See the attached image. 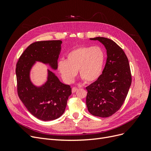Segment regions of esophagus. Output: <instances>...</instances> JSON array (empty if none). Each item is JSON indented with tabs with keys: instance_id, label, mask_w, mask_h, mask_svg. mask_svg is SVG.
Masks as SVG:
<instances>
[{
	"instance_id": "esophagus-1",
	"label": "esophagus",
	"mask_w": 151,
	"mask_h": 151,
	"mask_svg": "<svg viewBox=\"0 0 151 151\" xmlns=\"http://www.w3.org/2000/svg\"><path fill=\"white\" fill-rule=\"evenodd\" d=\"M77 90H78V88H76V87H74V88H72V93H74Z\"/></svg>"
}]
</instances>
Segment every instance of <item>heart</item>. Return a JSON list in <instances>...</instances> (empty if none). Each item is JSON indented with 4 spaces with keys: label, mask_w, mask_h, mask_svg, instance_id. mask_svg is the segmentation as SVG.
Returning a JSON list of instances; mask_svg holds the SVG:
<instances>
[{
    "label": "heart",
    "mask_w": 151,
    "mask_h": 151,
    "mask_svg": "<svg viewBox=\"0 0 151 151\" xmlns=\"http://www.w3.org/2000/svg\"><path fill=\"white\" fill-rule=\"evenodd\" d=\"M67 60L58 62V70L66 83L74 81L79 70V76L86 83H93L101 76L105 60L103 50L99 47L83 46L72 50Z\"/></svg>",
    "instance_id": "obj_1"
}]
</instances>
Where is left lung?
<instances>
[{
  "label": "left lung",
  "instance_id": "1",
  "mask_svg": "<svg viewBox=\"0 0 151 151\" xmlns=\"http://www.w3.org/2000/svg\"><path fill=\"white\" fill-rule=\"evenodd\" d=\"M98 40L106 49V63L102 74L86 87V105L94 116L109 117L122 106L132 83L129 60L123 50L113 40L104 37Z\"/></svg>",
  "mask_w": 151,
  "mask_h": 151
}]
</instances>
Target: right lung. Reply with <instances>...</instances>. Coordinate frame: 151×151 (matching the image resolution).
<instances>
[{"mask_svg":"<svg viewBox=\"0 0 151 151\" xmlns=\"http://www.w3.org/2000/svg\"><path fill=\"white\" fill-rule=\"evenodd\" d=\"M60 40L36 42L31 44L18 60L16 74L18 96L27 109L39 120H55L64 113L72 89L48 70L47 81L40 87L30 79V70L36 62L48 64L56 70L61 51Z\"/></svg>","mask_w":151,"mask_h":151,"instance_id":"right-lung-1","label":"right lung"}]
</instances>
